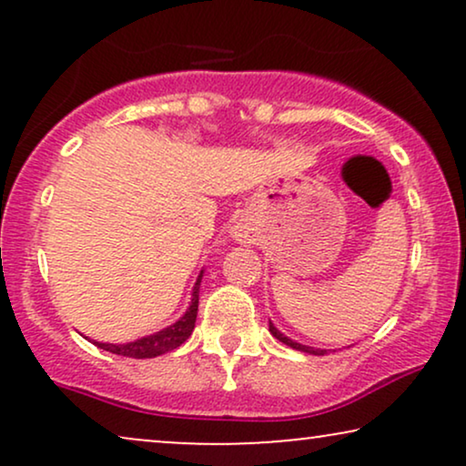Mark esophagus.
I'll list each match as a JSON object with an SVG mask.
<instances>
[{
  "instance_id": "obj_1",
  "label": "esophagus",
  "mask_w": 466,
  "mask_h": 466,
  "mask_svg": "<svg viewBox=\"0 0 466 466\" xmlns=\"http://www.w3.org/2000/svg\"><path fill=\"white\" fill-rule=\"evenodd\" d=\"M238 238H239V241H248V238H250V235H248L246 228H238Z\"/></svg>"
}]
</instances>
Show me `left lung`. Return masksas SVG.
<instances>
[{"mask_svg":"<svg viewBox=\"0 0 466 466\" xmlns=\"http://www.w3.org/2000/svg\"><path fill=\"white\" fill-rule=\"evenodd\" d=\"M269 333L276 337V339H279L282 343H286V346H290V348H295V350H299V352H305V354H314V356H324L327 354V350H320V348H311V346H303V343H297V341H292L290 337H286L282 330H278L276 327H273V322L269 320Z\"/></svg>","mask_w":466,"mask_h":466,"instance_id":"1","label":"left lung"}]
</instances>
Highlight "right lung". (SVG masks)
Wrapping results in <instances>:
<instances>
[{"label": "right lung", "instance_id": "1", "mask_svg": "<svg viewBox=\"0 0 466 466\" xmlns=\"http://www.w3.org/2000/svg\"><path fill=\"white\" fill-rule=\"evenodd\" d=\"M201 278H203V269L193 286V295H190V303H188L187 311H184L182 318H177L174 324H169V327L157 330V333H152V335L139 337V339L129 341V343H101V341H93V343L97 348L106 350V352L129 356V359H155V356L167 354V352H171V350H176L177 346H182V343L188 339L190 333H193V329H195L197 308H199Z\"/></svg>", "mask_w": 466, "mask_h": 466}]
</instances>
